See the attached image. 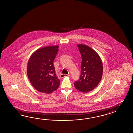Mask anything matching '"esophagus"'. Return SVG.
<instances>
[{
	"instance_id": "1",
	"label": "esophagus",
	"mask_w": 133,
	"mask_h": 133,
	"mask_svg": "<svg viewBox=\"0 0 133 133\" xmlns=\"http://www.w3.org/2000/svg\"><path fill=\"white\" fill-rule=\"evenodd\" d=\"M70 76L69 75H67V74H61L60 76V78H62L64 77H65V76Z\"/></svg>"
}]
</instances>
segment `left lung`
Returning a JSON list of instances; mask_svg holds the SVG:
<instances>
[{
  "instance_id": "8db88e82",
  "label": "left lung",
  "mask_w": 133,
  "mask_h": 133,
  "mask_svg": "<svg viewBox=\"0 0 133 133\" xmlns=\"http://www.w3.org/2000/svg\"><path fill=\"white\" fill-rule=\"evenodd\" d=\"M82 57L81 75L74 83L76 89L87 93L96 88L102 78L103 67L102 61L96 51L88 45H77Z\"/></svg>"
}]
</instances>
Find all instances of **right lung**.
Masks as SVG:
<instances>
[{"mask_svg": "<svg viewBox=\"0 0 133 133\" xmlns=\"http://www.w3.org/2000/svg\"><path fill=\"white\" fill-rule=\"evenodd\" d=\"M58 46L40 48L31 55L28 60L27 73L34 88L39 92L50 94L57 90L60 80L56 76L53 65L58 51Z\"/></svg>", "mask_w": 133, "mask_h": 133, "instance_id": "obj_1", "label": "right lung"}]
</instances>
